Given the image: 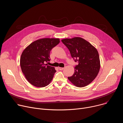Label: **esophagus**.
I'll use <instances>...</instances> for the list:
<instances>
[{
	"mask_svg": "<svg viewBox=\"0 0 123 123\" xmlns=\"http://www.w3.org/2000/svg\"><path fill=\"white\" fill-rule=\"evenodd\" d=\"M59 68V70H63V69L64 68H62V67H59V68Z\"/></svg>",
	"mask_w": 123,
	"mask_h": 123,
	"instance_id": "obj_1",
	"label": "esophagus"
}]
</instances>
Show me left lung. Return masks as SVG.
<instances>
[{
  "instance_id": "8db88e82",
  "label": "left lung",
  "mask_w": 123,
  "mask_h": 123,
  "mask_svg": "<svg viewBox=\"0 0 123 123\" xmlns=\"http://www.w3.org/2000/svg\"><path fill=\"white\" fill-rule=\"evenodd\" d=\"M61 41L68 48L75 62L78 63L74 68V74L68 77V79L77 87L88 85L96 78L100 68L97 49L79 37L65 38Z\"/></svg>"
}]
</instances>
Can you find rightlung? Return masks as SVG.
Wrapping results in <instances>:
<instances>
[{
  "instance_id": "1",
  "label": "right lung",
  "mask_w": 123,
  "mask_h": 123,
  "mask_svg": "<svg viewBox=\"0 0 123 123\" xmlns=\"http://www.w3.org/2000/svg\"><path fill=\"white\" fill-rule=\"evenodd\" d=\"M60 42L59 38H42L30 44L23 50L20 64L28 81L35 86H48L56 72L55 68L45 64L50 61L51 49Z\"/></svg>"
}]
</instances>
